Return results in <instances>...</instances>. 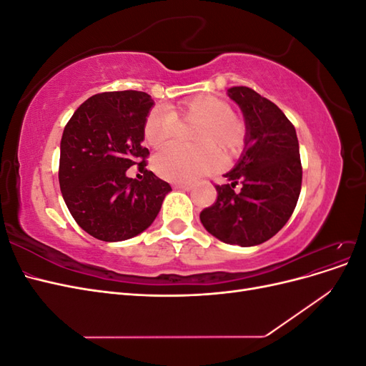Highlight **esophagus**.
<instances>
[{
	"mask_svg": "<svg viewBox=\"0 0 366 366\" xmlns=\"http://www.w3.org/2000/svg\"><path fill=\"white\" fill-rule=\"evenodd\" d=\"M174 187H175V189H182V191H191L192 189L191 184H184V183H175Z\"/></svg>",
	"mask_w": 366,
	"mask_h": 366,
	"instance_id": "1",
	"label": "esophagus"
}]
</instances>
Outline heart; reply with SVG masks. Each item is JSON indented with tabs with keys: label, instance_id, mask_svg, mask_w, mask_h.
<instances>
[{
	"label": "heart",
	"instance_id": "obj_1",
	"mask_svg": "<svg viewBox=\"0 0 366 366\" xmlns=\"http://www.w3.org/2000/svg\"><path fill=\"white\" fill-rule=\"evenodd\" d=\"M198 124L194 143L198 148L169 145L154 159L152 168L162 179L172 183H192L218 169L223 157H237L246 147L247 125L232 113L223 99L200 94L166 109H156L143 124V139L152 148L168 143L179 131L180 122Z\"/></svg>",
	"mask_w": 366,
	"mask_h": 366
}]
</instances>
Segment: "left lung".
Segmentation results:
<instances>
[{
  "label": "left lung",
  "mask_w": 366,
  "mask_h": 366,
  "mask_svg": "<svg viewBox=\"0 0 366 366\" xmlns=\"http://www.w3.org/2000/svg\"><path fill=\"white\" fill-rule=\"evenodd\" d=\"M247 125L246 148L239 162L217 184V200L202 210L209 234L227 244L250 247L270 239L296 207L302 184V164L296 129L281 109L249 86H232ZM242 191H234L236 184Z\"/></svg>",
  "instance_id": "8db88e82"
}]
</instances>
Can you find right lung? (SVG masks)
<instances>
[{"label": "right lung", "mask_w": 366, "mask_h": 366, "mask_svg": "<svg viewBox=\"0 0 366 366\" xmlns=\"http://www.w3.org/2000/svg\"><path fill=\"white\" fill-rule=\"evenodd\" d=\"M154 101L143 92L92 96L64 128L59 186L71 217L86 234L124 241L156 219L169 183L147 169L149 151L142 147L143 124ZM138 164L140 181L126 177Z\"/></svg>", "instance_id": "right-lung-1"}]
</instances>
